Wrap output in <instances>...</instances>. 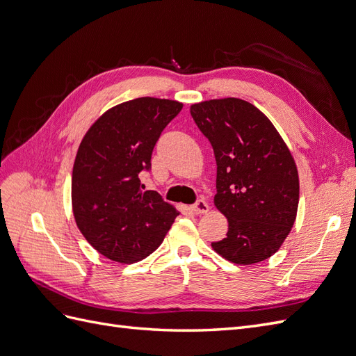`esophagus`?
Here are the masks:
<instances>
[{
    "label": "esophagus",
    "instance_id": "1",
    "mask_svg": "<svg viewBox=\"0 0 356 356\" xmlns=\"http://www.w3.org/2000/svg\"><path fill=\"white\" fill-rule=\"evenodd\" d=\"M208 211H209V204H208L207 202H204L203 199H199V200L191 207V212L196 213V215H199V213H207Z\"/></svg>",
    "mask_w": 356,
    "mask_h": 356
}]
</instances>
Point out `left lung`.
<instances>
[{
    "instance_id": "1",
    "label": "left lung",
    "mask_w": 356,
    "mask_h": 356,
    "mask_svg": "<svg viewBox=\"0 0 356 356\" xmlns=\"http://www.w3.org/2000/svg\"><path fill=\"white\" fill-rule=\"evenodd\" d=\"M217 160L213 203L229 221L227 238L212 242L234 264L272 257L294 225L300 184L294 157L268 118L239 98L190 106Z\"/></svg>"
}]
</instances>
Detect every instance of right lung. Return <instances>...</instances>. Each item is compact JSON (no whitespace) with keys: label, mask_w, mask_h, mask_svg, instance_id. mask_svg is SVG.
Returning <instances> with one entry per match:
<instances>
[{"label":"right lung","mask_w":356,"mask_h":356,"mask_svg":"<svg viewBox=\"0 0 356 356\" xmlns=\"http://www.w3.org/2000/svg\"><path fill=\"white\" fill-rule=\"evenodd\" d=\"M182 110L170 99L136 98L105 111L84 135L72 168L71 199L77 227L96 251L136 263L163 242L178 211L139 174L152 168L153 148Z\"/></svg>","instance_id":"1"}]
</instances>
